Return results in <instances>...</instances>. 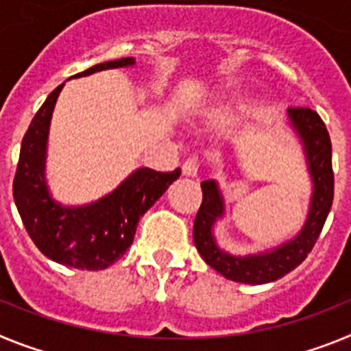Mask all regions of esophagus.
I'll use <instances>...</instances> for the list:
<instances>
[{
  "label": "esophagus",
  "instance_id": "34e87169",
  "mask_svg": "<svg viewBox=\"0 0 351 351\" xmlns=\"http://www.w3.org/2000/svg\"><path fill=\"white\" fill-rule=\"evenodd\" d=\"M198 169H200V161L193 156L188 158V160L182 163V176H186V178H197Z\"/></svg>",
  "mask_w": 351,
  "mask_h": 351
}]
</instances>
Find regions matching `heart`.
Here are the masks:
<instances>
[{"label": "heart", "mask_w": 351, "mask_h": 351, "mask_svg": "<svg viewBox=\"0 0 351 351\" xmlns=\"http://www.w3.org/2000/svg\"><path fill=\"white\" fill-rule=\"evenodd\" d=\"M230 116V112L226 110V108H219V110H216V112L213 114L214 119H225V117Z\"/></svg>", "instance_id": "obj_1"}]
</instances>
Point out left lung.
<instances>
[{
  "instance_id": "1",
  "label": "left lung",
  "mask_w": 351,
  "mask_h": 351,
  "mask_svg": "<svg viewBox=\"0 0 351 351\" xmlns=\"http://www.w3.org/2000/svg\"><path fill=\"white\" fill-rule=\"evenodd\" d=\"M288 117L291 126L304 144L308 158V170L313 179V197L308 219L295 237L265 253L246 256H234L216 244L213 235L214 223L225 213V204L219 193L218 182L204 181L202 204L193 223V241L198 253L214 271L226 280L247 285H263L280 280L285 274L299 267L311 253L316 239L325 225L334 198L332 144L327 126L322 117L308 107H290Z\"/></svg>"
}]
</instances>
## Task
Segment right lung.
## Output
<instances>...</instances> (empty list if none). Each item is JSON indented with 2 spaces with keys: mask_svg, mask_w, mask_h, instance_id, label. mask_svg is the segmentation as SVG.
I'll list each match as a JSON object with an SVG mask.
<instances>
[{
  "mask_svg": "<svg viewBox=\"0 0 351 351\" xmlns=\"http://www.w3.org/2000/svg\"><path fill=\"white\" fill-rule=\"evenodd\" d=\"M133 64V58H121L73 77ZM63 86L47 96L24 135L14 178V200L31 241L47 258L66 267L101 271L125 255L141 218L181 176V169H138L112 193L88 206L64 207L54 202L45 184V151L52 110Z\"/></svg>",
  "mask_w": 351,
  "mask_h": 351,
  "instance_id": "add662e5",
  "label": "right lung"
}]
</instances>
